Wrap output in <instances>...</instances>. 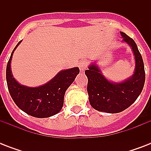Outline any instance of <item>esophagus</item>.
Instances as JSON below:
<instances>
[{
  "label": "esophagus",
  "mask_w": 151,
  "mask_h": 151,
  "mask_svg": "<svg viewBox=\"0 0 151 151\" xmlns=\"http://www.w3.org/2000/svg\"><path fill=\"white\" fill-rule=\"evenodd\" d=\"M88 66V62L86 60H81V61L79 62L78 63V67L80 69V70L81 72H84V71L86 70Z\"/></svg>",
  "instance_id": "esophagus-1"
}]
</instances>
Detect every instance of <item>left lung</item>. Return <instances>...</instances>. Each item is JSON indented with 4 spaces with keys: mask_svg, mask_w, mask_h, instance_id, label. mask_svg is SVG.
<instances>
[{
    "mask_svg": "<svg viewBox=\"0 0 151 151\" xmlns=\"http://www.w3.org/2000/svg\"><path fill=\"white\" fill-rule=\"evenodd\" d=\"M121 34L123 41L129 44L134 52L136 70L132 77L124 82L113 83L104 78L96 64L85 71L88 78L89 103L99 111L110 114L122 112L136 100L144 86L145 70L142 55L133 39L123 32Z\"/></svg>",
    "mask_w": 151,
    "mask_h": 151,
    "instance_id": "1",
    "label": "left lung"
}]
</instances>
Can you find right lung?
<instances>
[{"label": "right lung", "mask_w": 151, "mask_h": 151, "mask_svg": "<svg viewBox=\"0 0 151 151\" xmlns=\"http://www.w3.org/2000/svg\"><path fill=\"white\" fill-rule=\"evenodd\" d=\"M21 41L12 52L6 68V80L11 96L18 107L30 116L44 118L56 114L63 106L66 89L73 82L80 70L74 67L61 71L49 82L40 87L19 85L12 74L11 61L14 51Z\"/></svg>", "instance_id": "obj_1"}]
</instances>
